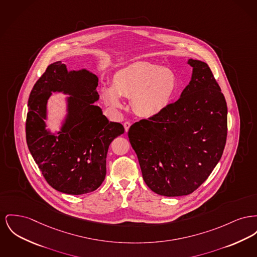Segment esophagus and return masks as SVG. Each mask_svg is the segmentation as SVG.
<instances>
[{
    "label": "esophagus",
    "mask_w": 257,
    "mask_h": 257,
    "mask_svg": "<svg viewBox=\"0 0 257 257\" xmlns=\"http://www.w3.org/2000/svg\"><path fill=\"white\" fill-rule=\"evenodd\" d=\"M123 126H124V128H125V132H128V130H129V128H130V126H131V122L126 121V122H124Z\"/></svg>",
    "instance_id": "34e87169"
}]
</instances>
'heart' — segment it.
<instances>
[{"label": "heart", "instance_id": "obj_1", "mask_svg": "<svg viewBox=\"0 0 257 257\" xmlns=\"http://www.w3.org/2000/svg\"><path fill=\"white\" fill-rule=\"evenodd\" d=\"M178 91V79L168 68L137 62L113 76L112 86L104 85L102 96L106 106L114 110L124 107L121 97L132 99L137 114L153 117L165 111Z\"/></svg>", "mask_w": 257, "mask_h": 257}]
</instances>
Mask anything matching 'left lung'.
I'll list each match as a JSON object with an SVG mask.
<instances>
[{
  "mask_svg": "<svg viewBox=\"0 0 257 257\" xmlns=\"http://www.w3.org/2000/svg\"><path fill=\"white\" fill-rule=\"evenodd\" d=\"M192 78L161 114L135 122L128 137L143 179L159 195H188L220 160L227 138L224 95L207 63L189 59Z\"/></svg>",
  "mask_w": 257,
  "mask_h": 257,
  "instance_id": "left-lung-1",
  "label": "left lung"
}]
</instances>
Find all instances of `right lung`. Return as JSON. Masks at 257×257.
<instances>
[{
	"label": "right lung",
	"mask_w": 257,
	"mask_h": 257,
	"mask_svg": "<svg viewBox=\"0 0 257 257\" xmlns=\"http://www.w3.org/2000/svg\"><path fill=\"white\" fill-rule=\"evenodd\" d=\"M98 77L86 70L68 73L65 64L46 68L31 91L26 119V141L47 183L71 195L96 190L106 177L108 147L124 133L123 125L108 121L101 107ZM52 90L70 93L68 117L58 137L45 129L46 104Z\"/></svg>",
	"instance_id": "add662e5"
}]
</instances>
